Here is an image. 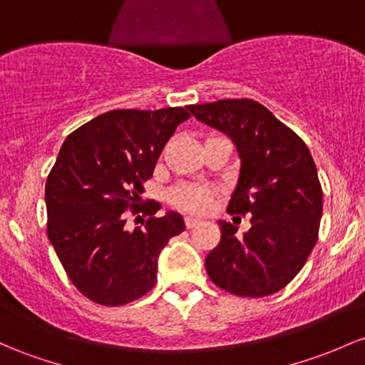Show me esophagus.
I'll list each match as a JSON object with an SVG mask.
<instances>
[{"label":"esophagus","mask_w":365,"mask_h":365,"mask_svg":"<svg viewBox=\"0 0 365 365\" xmlns=\"http://www.w3.org/2000/svg\"><path fill=\"white\" fill-rule=\"evenodd\" d=\"M199 223H201V220L192 218V216H185V227H187V228H194V227H197Z\"/></svg>","instance_id":"obj_1"}]
</instances>
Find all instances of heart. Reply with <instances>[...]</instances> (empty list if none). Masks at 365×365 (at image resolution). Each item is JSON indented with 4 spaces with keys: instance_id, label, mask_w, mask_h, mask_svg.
Wrapping results in <instances>:
<instances>
[{
    "instance_id": "1",
    "label": "heart",
    "mask_w": 365,
    "mask_h": 365,
    "mask_svg": "<svg viewBox=\"0 0 365 365\" xmlns=\"http://www.w3.org/2000/svg\"><path fill=\"white\" fill-rule=\"evenodd\" d=\"M215 190L207 185H180L170 192V201L176 207L192 213H202L207 210Z\"/></svg>"
}]
</instances>
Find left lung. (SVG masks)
<instances>
[{
  "mask_svg": "<svg viewBox=\"0 0 365 365\" xmlns=\"http://www.w3.org/2000/svg\"><path fill=\"white\" fill-rule=\"evenodd\" d=\"M195 119L225 133L241 168L227 211L251 215V228L218 222L220 244L206 256L218 287L244 298L274 294L296 277L317 242L322 187L310 150L293 130L251 98L187 107Z\"/></svg>",
  "mask_w": 365,
  "mask_h": 365,
  "instance_id": "1",
  "label": "left lung"
}]
</instances>
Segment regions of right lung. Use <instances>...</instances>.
<instances>
[{
  "label": "right lung",
  "mask_w": 365,
  "mask_h": 365,
  "mask_svg": "<svg viewBox=\"0 0 365 365\" xmlns=\"http://www.w3.org/2000/svg\"><path fill=\"white\" fill-rule=\"evenodd\" d=\"M187 107L118 109L72 131L46 178L48 239L71 282L88 299L119 307L142 298L158 280V258L168 241L185 230L182 215L154 216L161 204H138L143 182ZM150 220L133 232L124 210Z\"/></svg>",
  "instance_id": "right-lung-1"
}]
</instances>
